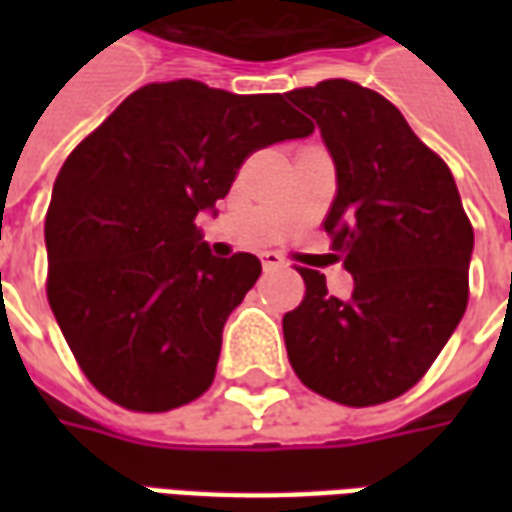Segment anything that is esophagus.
Instances as JSON below:
<instances>
[{
  "mask_svg": "<svg viewBox=\"0 0 512 512\" xmlns=\"http://www.w3.org/2000/svg\"><path fill=\"white\" fill-rule=\"evenodd\" d=\"M260 260H263V268H266V271H274V268L285 266V260H282V255H279V252H263V255H260Z\"/></svg>",
  "mask_w": 512,
  "mask_h": 512,
  "instance_id": "1",
  "label": "esophagus"
}]
</instances>
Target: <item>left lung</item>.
<instances>
[{
    "mask_svg": "<svg viewBox=\"0 0 512 512\" xmlns=\"http://www.w3.org/2000/svg\"><path fill=\"white\" fill-rule=\"evenodd\" d=\"M321 126L337 169L323 230L354 277L351 299L299 268L304 299L282 318L301 384L343 406L395 400L428 373L466 312L474 230L450 167L397 106L348 79L288 93Z\"/></svg>",
    "mask_w": 512,
    "mask_h": 512,
    "instance_id": "1",
    "label": "left lung"
}]
</instances>
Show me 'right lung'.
<instances>
[{
	"label": "right lung",
	"instance_id": "right-lung-1",
	"mask_svg": "<svg viewBox=\"0 0 512 512\" xmlns=\"http://www.w3.org/2000/svg\"><path fill=\"white\" fill-rule=\"evenodd\" d=\"M307 134L285 95L178 79L139 87L73 147L46 213V296L101 395L158 414L208 392L260 260L213 257L194 219L255 150Z\"/></svg>",
	"mask_w": 512,
	"mask_h": 512
}]
</instances>
